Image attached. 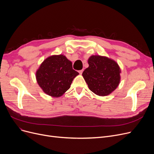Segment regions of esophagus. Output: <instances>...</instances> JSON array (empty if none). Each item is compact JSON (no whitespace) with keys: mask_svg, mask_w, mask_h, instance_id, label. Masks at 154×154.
<instances>
[{"mask_svg":"<svg viewBox=\"0 0 154 154\" xmlns=\"http://www.w3.org/2000/svg\"><path fill=\"white\" fill-rule=\"evenodd\" d=\"M83 71H84V70H83V69H82V70H79V73L80 74H82V72H83Z\"/></svg>","mask_w":154,"mask_h":154,"instance_id":"34e87169","label":"esophagus"}]
</instances>
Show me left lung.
<instances>
[{"instance_id":"left-lung-1","label":"left lung","mask_w":154,"mask_h":154,"mask_svg":"<svg viewBox=\"0 0 154 154\" xmlns=\"http://www.w3.org/2000/svg\"><path fill=\"white\" fill-rule=\"evenodd\" d=\"M88 67L82 76L88 88L99 96H107L114 92L120 82L121 70L112 59L99 55H91L88 59Z\"/></svg>"}]
</instances>
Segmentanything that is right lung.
<instances>
[{"label": "right lung", "mask_w": 154, "mask_h": 154, "mask_svg": "<svg viewBox=\"0 0 154 154\" xmlns=\"http://www.w3.org/2000/svg\"><path fill=\"white\" fill-rule=\"evenodd\" d=\"M79 73L72 69V63L66 56L53 55L48 57L35 72L37 82L47 95L59 97L69 90Z\"/></svg>", "instance_id": "obj_1"}]
</instances>
